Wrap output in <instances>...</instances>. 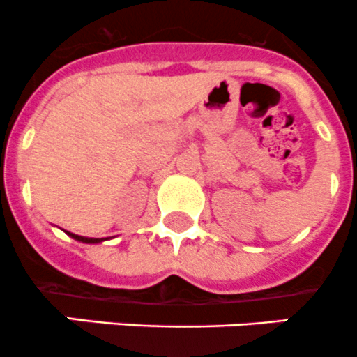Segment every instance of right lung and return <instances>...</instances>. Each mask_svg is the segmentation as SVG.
<instances>
[{
    "label": "right lung",
    "instance_id": "obj_1",
    "mask_svg": "<svg viewBox=\"0 0 357 357\" xmlns=\"http://www.w3.org/2000/svg\"><path fill=\"white\" fill-rule=\"evenodd\" d=\"M67 234L70 236V238H74L76 241H81V243H88V245H93V243H100L104 241V239H98V238H84V236H77V234H73V232H67Z\"/></svg>",
    "mask_w": 357,
    "mask_h": 357
}]
</instances>
